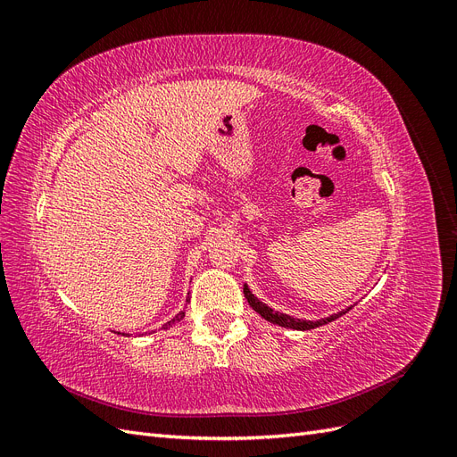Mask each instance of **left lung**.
Returning a JSON list of instances; mask_svg holds the SVG:
<instances>
[{
  "label": "left lung",
  "mask_w": 457,
  "mask_h": 457,
  "mask_svg": "<svg viewBox=\"0 0 457 457\" xmlns=\"http://www.w3.org/2000/svg\"><path fill=\"white\" fill-rule=\"evenodd\" d=\"M244 295H245L247 303H250V307H252L255 312H259L262 318H265V320H269L270 324L282 326V328H292V329H301V331L314 329V328H318V326H324V324H328V322H334L336 318L343 316L345 312H349V311L353 309V307H349V309H345V311H341V312H337V314H331V316L320 318V320H301V318H294V316H289V314H284V312H278V311L270 309L269 305H265V303L259 301V299L250 292V287H247L245 284H244Z\"/></svg>",
  "instance_id": "obj_1"
}]
</instances>
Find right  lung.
<instances>
[{
	"label": "right lung",
	"mask_w": 457,
	"mask_h": 457,
	"mask_svg": "<svg viewBox=\"0 0 457 457\" xmlns=\"http://www.w3.org/2000/svg\"><path fill=\"white\" fill-rule=\"evenodd\" d=\"M183 318H185V311H181V312H179L177 316H173L171 318V320L170 322H165L163 326H162V329H168V328H171V326H175L177 322H181L183 320Z\"/></svg>",
	"instance_id": "right-lung-1"
}]
</instances>
